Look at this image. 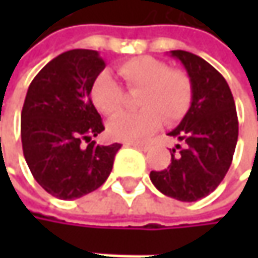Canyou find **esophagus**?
I'll return each mask as SVG.
<instances>
[{"mask_svg":"<svg viewBox=\"0 0 258 258\" xmlns=\"http://www.w3.org/2000/svg\"><path fill=\"white\" fill-rule=\"evenodd\" d=\"M128 146H133V148L140 149V151H145V152L151 148V145H148V143H128Z\"/></svg>","mask_w":258,"mask_h":258,"instance_id":"esophagus-1","label":"esophagus"}]
</instances>
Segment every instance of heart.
Segmentation results:
<instances>
[{
  "label": "heart",
  "instance_id": "1",
  "mask_svg": "<svg viewBox=\"0 0 258 258\" xmlns=\"http://www.w3.org/2000/svg\"><path fill=\"white\" fill-rule=\"evenodd\" d=\"M118 75L128 91H140L136 104L139 112H125L112 118L107 134L121 142H140L160 127L161 118L173 122L182 118L192 98L189 76L179 69H170L154 56H137L121 62ZM89 98L103 115H113L121 109L124 91L113 78L103 72L92 80Z\"/></svg>",
  "mask_w": 258,
  "mask_h": 258
}]
</instances>
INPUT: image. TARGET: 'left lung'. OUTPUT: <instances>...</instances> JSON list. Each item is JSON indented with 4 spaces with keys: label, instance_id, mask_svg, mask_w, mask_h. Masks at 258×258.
I'll return each mask as SVG.
<instances>
[{
    "label": "left lung",
    "instance_id": "obj_1",
    "mask_svg": "<svg viewBox=\"0 0 258 258\" xmlns=\"http://www.w3.org/2000/svg\"><path fill=\"white\" fill-rule=\"evenodd\" d=\"M170 56L179 59L192 83L191 106L169 133L185 148L178 154L172 149L170 166L149 178L164 196L197 202L220 185L232 164L239 131L236 106L226 79L209 62L185 50H170Z\"/></svg>",
    "mask_w": 258,
    "mask_h": 258
}]
</instances>
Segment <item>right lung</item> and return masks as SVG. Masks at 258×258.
<instances>
[{"label": "right lung", "mask_w": 258, "mask_h": 258, "mask_svg": "<svg viewBox=\"0 0 258 258\" xmlns=\"http://www.w3.org/2000/svg\"><path fill=\"white\" fill-rule=\"evenodd\" d=\"M104 67L97 50L73 49L47 62L26 92L21 115L24 157L34 179L61 200L100 188L121 149L119 143L101 146L92 140L104 125L89 88Z\"/></svg>", "instance_id": "1"}]
</instances>
